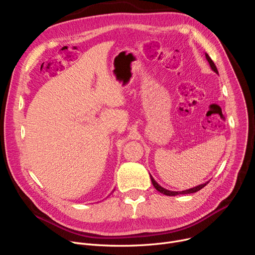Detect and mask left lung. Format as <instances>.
<instances>
[{"label": "left lung", "mask_w": 255, "mask_h": 255, "mask_svg": "<svg viewBox=\"0 0 255 255\" xmlns=\"http://www.w3.org/2000/svg\"><path fill=\"white\" fill-rule=\"evenodd\" d=\"M206 59L208 60V62H209V64H210V66H211L212 70H213L214 72H215V73L218 74L217 67H216L215 64H214V62L212 61V59L209 57L208 53H206ZM150 177H151V181H152L154 187L156 188V190H158L160 193H163V194L168 195V196H175V195H178V194H189V193H194V192H196V191H198V190H200V189H203L204 187L209 183V181H208V182H206L205 184H200V185H198V186H196V187H193V188H191V189L184 190V191H170V190H167V189L163 188V187L160 186V185L154 180V178H153L151 175H150Z\"/></svg>", "instance_id": "left-lung-1"}]
</instances>
